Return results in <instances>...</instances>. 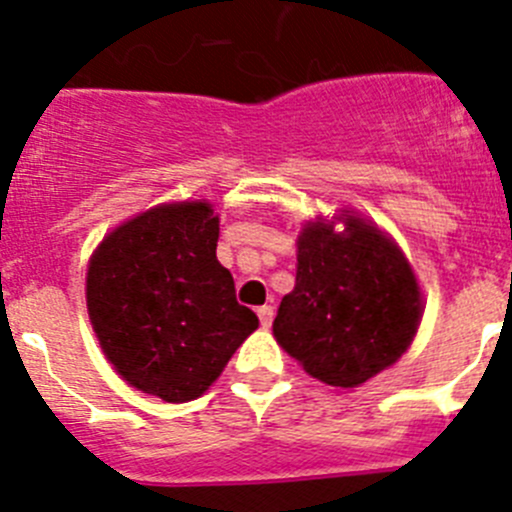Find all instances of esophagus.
Segmentation results:
<instances>
[{
	"label": "esophagus",
	"mask_w": 512,
	"mask_h": 512,
	"mask_svg": "<svg viewBox=\"0 0 512 512\" xmlns=\"http://www.w3.org/2000/svg\"><path fill=\"white\" fill-rule=\"evenodd\" d=\"M259 323H261V328H269L271 325V320H274V307L271 305H264V307H259Z\"/></svg>",
	"instance_id": "obj_1"
}]
</instances>
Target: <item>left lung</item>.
<instances>
[{"label": "left lung", "instance_id": "1", "mask_svg": "<svg viewBox=\"0 0 512 512\" xmlns=\"http://www.w3.org/2000/svg\"><path fill=\"white\" fill-rule=\"evenodd\" d=\"M343 233L318 217L297 238L295 289L274 318V338L310 377L359 387L395 364L423 315L418 279L390 235L354 212Z\"/></svg>", "mask_w": 512, "mask_h": 512}]
</instances>
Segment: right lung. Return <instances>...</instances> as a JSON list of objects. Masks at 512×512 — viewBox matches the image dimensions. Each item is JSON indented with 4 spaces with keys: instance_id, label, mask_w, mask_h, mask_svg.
I'll use <instances>...</instances> for the list:
<instances>
[{
    "instance_id": "obj_1",
    "label": "right lung",
    "mask_w": 512,
    "mask_h": 512,
    "mask_svg": "<svg viewBox=\"0 0 512 512\" xmlns=\"http://www.w3.org/2000/svg\"><path fill=\"white\" fill-rule=\"evenodd\" d=\"M220 217L205 200L122 223L92 253L87 310L104 356L130 387L187 402L259 328L215 256Z\"/></svg>"
}]
</instances>
